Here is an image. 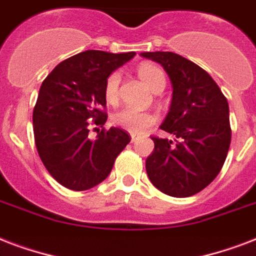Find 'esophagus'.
Segmentation results:
<instances>
[{"label":"esophagus","mask_w":256,"mask_h":256,"mask_svg":"<svg viewBox=\"0 0 256 256\" xmlns=\"http://www.w3.org/2000/svg\"><path fill=\"white\" fill-rule=\"evenodd\" d=\"M136 140H138V138H136V136H132V144H136Z\"/></svg>","instance_id":"1"}]
</instances>
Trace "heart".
Instances as JSON below:
<instances>
[{
	"label": "heart",
	"mask_w": 256,
	"mask_h": 256,
	"mask_svg": "<svg viewBox=\"0 0 256 256\" xmlns=\"http://www.w3.org/2000/svg\"><path fill=\"white\" fill-rule=\"evenodd\" d=\"M138 76L152 92H162L166 86V77L160 68L152 64H142L138 66ZM120 76L118 72H114L108 77L104 82V100L108 104H116L118 100V86H120ZM112 124L116 126L128 130L134 136L144 134L152 128L156 122V116L146 112H140L132 108H124L116 110L112 116Z\"/></svg>",
	"instance_id": "1"
}]
</instances>
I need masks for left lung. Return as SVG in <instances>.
<instances>
[{
    "label": "left lung",
    "mask_w": 256,
    "mask_h": 256,
    "mask_svg": "<svg viewBox=\"0 0 256 256\" xmlns=\"http://www.w3.org/2000/svg\"><path fill=\"white\" fill-rule=\"evenodd\" d=\"M140 56L164 66L172 86L168 112L160 124L168 138H152L146 160L148 179L170 196L186 198L219 174L231 142L226 96L210 74L179 54L148 52Z\"/></svg>",
    "instance_id": "left-lung-1"
}]
</instances>
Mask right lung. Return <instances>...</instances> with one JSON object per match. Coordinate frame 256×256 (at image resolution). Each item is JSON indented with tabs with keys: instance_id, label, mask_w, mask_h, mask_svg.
I'll list each match as a JSON object with an SVG mask.
<instances>
[{
	"instance_id": "add662e5",
	"label": "right lung",
	"mask_w": 256,
	"mask_h": 256,
	"mask_svg": "<svg viewBox=\"0 0 256 256\" xmlns=\"http://www.w3.org/2000/svg\"><path fill=\"white\" fill-rule=\"evenodd\" d=\"M134 56L86 50L62 61L42 82L33 110L34 140L42 164L62 186L84 191L104 182L132 140L120 128H98L92 140L88 128L92 120L104 124V82Z\"/></svg>"
}]
</instances>
